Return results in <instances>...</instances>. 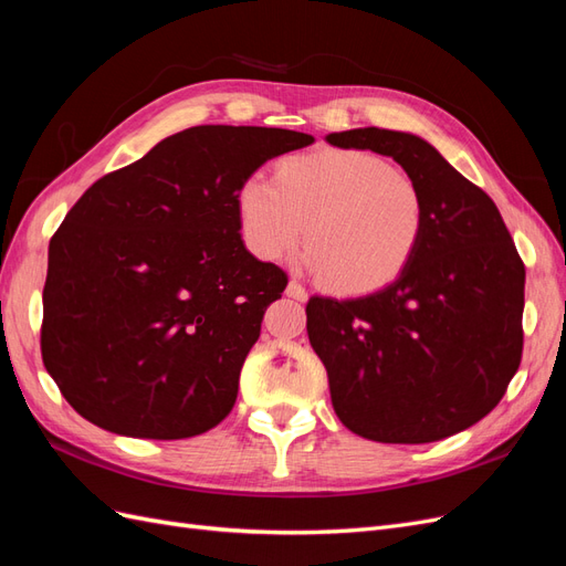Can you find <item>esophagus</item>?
Listing matches in <instances>:
<instances>
[{
  "instance_id": "esophagus-1",
  "label": "esophagus",
  "mask_w": 566,
  "mask_h": 566,
  "mask_svg": "<svg viewBox=\"0 0 566 566\" xmlns=\"http://www.w3.org/2000/svg\"><path fill=\"white\" fill-rule=\"evenodd\" d=\"M285 293H287V297H293V300H300V302H304L306 297V290H304V285L302 283H297V281H290L287 283V287H285Z\"/></svg>"
}]
</instances>
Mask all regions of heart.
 I'll return each instance as SVG.
<instances>
[{
  "instance_id": "1",
  "label": "heart",
  "mask_w": 566,
  "mask_h": 566,
  "mask_svg": "<svg viewBox=\"0 0 566 566\" xmlns=\"http://www.w3.org/2000/svg\"><path fill=\"white\" fill-rule=\"evenodd\" d=\"M245 245L264 262L293 252L349 295L397 281L413 262L427 229L420 184L387 158L358 148L287 156L276 175H252L235 193Z\"/></svg>"
}]
</instances>
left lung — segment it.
Returning a JSON list of instances; mask_svg holds the SVG:
<instances>
[{
    "label": "left lung",
    "mask_w": 566,
    "mask_h": 566,
    "mask_svg": "<svg viewBox=\"0 0 566 566\" xmlns=\"http://www.w3.org/2000/svg\"><path fill=\"white\" fill-rule=\"evenodd\" d=\"M337 148L397 160L427 200L413 262L378 293L312 297L306 333L337 418L382 443H430L499 406L522 361L524 262L495 202L416 134L335 132Z\"/></svg>",
    "instance_id": "left-lung-1"
}]
</instances>
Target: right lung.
<instances>
[{
	"instance_id": "right-lung-1",
	"label": "right lung",
	"mask_w": 566,
	"mask_h": 566,
	"mask_svg": "<svg viewBox=\"0 0 566 566\" xmlns=\"http://www.w3.org/2000/svg\"><path fill=\"white\" fill-rule=\"evenodd\" d=\"M314 144L276 127L200 125L101 177L49 243L42 361L101 430L186 439L238 397L285 271L248 252L235 193L266 160Z\"/></svg>"
}]
</instances>
